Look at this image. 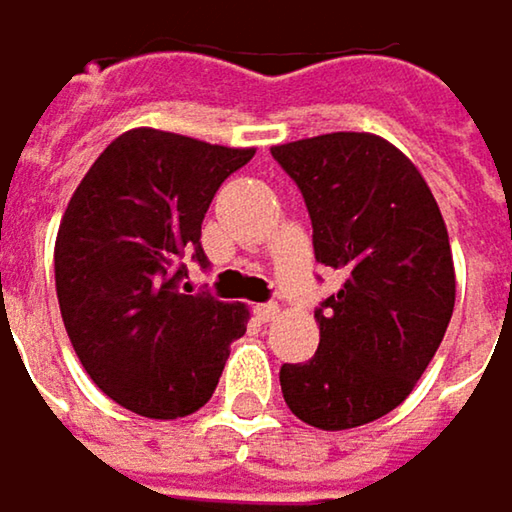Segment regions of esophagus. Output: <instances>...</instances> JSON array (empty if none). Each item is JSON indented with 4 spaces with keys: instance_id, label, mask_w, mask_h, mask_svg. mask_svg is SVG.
<instances>
[{
    "instance_id": "obj_1",
    "label": "esophagus",
    "mask_w": 512,
    "mask_h": 512,
    "mask_svg": "<svg viewBox=\"0 0 512 512\" xmlns=\"http://www.w3.org/2000/svg\"><path fill=\"white\" fill-rule=\"evenodd\" d=\"M277 316H280V307L277 304H259L256 307V319L259 322H274Z\"/></svg>"
}]
</instances>
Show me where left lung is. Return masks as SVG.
I'll return each instance as SVG.
<instances>
[{
  "instance_id": "1",
  "label": "left lung",
  "mask_w": 512,
  "mask_h": 512,
  "mask_svg": "<svg viewBox=\"0 0 512 512\" xmlns=\"http://www.w3.org/2000/svg\"><path fill=\"white\" fill-rule=\"evenodd\" d=\"M271 154L307 202L316 262L343 271L316 307V355L280 367L283 399L310 426H364L414 390L444 340L456 301L447 226L417 166L376 133Z\"/></svg>"
}]
</instances>
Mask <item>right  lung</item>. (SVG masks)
<instances>
[{
  "mask_svg": "<svg viewBox=\"0 0 512 512\" xmlns=\"http://www.w3.org/2000/svg\"><path fill=\"white\" fill-rule=\"evenodd\" d=\"M256 151L136 128L74 190L56 238V295L71 346L110 399L154 420L202 408L247 307L190 292L184 256L208 265L205 211Z\"/></svg>",
  "mask_w": 512,
  "mask_h": 512,
  "instance_id": "right-lung-1",
  "label": "right lung"
}]
</instances>
